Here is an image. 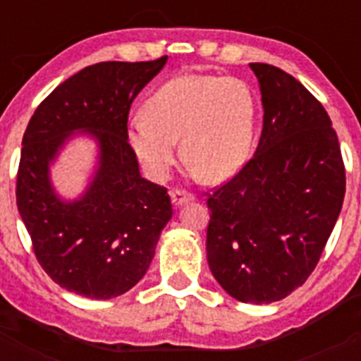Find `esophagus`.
Listing matches in <instances>:
<instances>
[{"instance_id": "esophagus-1", "label": "esophagus", "mask_w": 361, "mask_h": 361, "mask_svg": "<svg viewBox=\"0 0 361 361\" xmlns=\"http://www.w3.org/2000/svg\"><path fill=\"white\" fill-rule=\"evenodd\" d=\"M190 200H193V195H190V193H186V191L183 190L171 191V202H173L175 206H184V204H188Z\"/></svg>"}]
</instances>
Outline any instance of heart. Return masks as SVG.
<instances>
[{
  "mask_svg": "<svg viewBox=\"0 0 361 361\" xmlns=\"http://www.w3.org/2000/svg\"><path fill=\"white\" fill-rule=\"evenodd\" d=\"M257 99L237 78L184 73L166 81L145 103V116L128 124V141L149 175L164 180L177 161L208 183L242 170L253 149Z\"/></svg>",
  "mask_w": 361,
  "mask_h": 361,
  "instance_id": "obj_1",
  "label": "heart"
}]
</instances>
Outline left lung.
Instances as JSON below:
<instances>
[{
    "label": "left lung",
    "instance_id": "left-lung-1",
    "mask_svg": "<svg viewBox=\"0 0 361 361\" xmlns=\"http://www.w3.org/2000/svg\"><path fill=\"white\" fill-rule=\"evenodd\" d=\"M262 94L255 155L208 195V264L244 304L286 298L309 279L342 212L345 166L325 108L288 72L251 63Z\"/></svg>",
    "mask_w": 361,
    "mask_h": 361
}]
</instances>
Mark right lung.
<instances>
[{
    "label": "right lung",
    "instance_id": "right-lung-1",
    "mask_svg": "<svg viewBox=\"0 0 361 361\" xmlns=\"http://www.w3.org/2000/svg\"><path fill=\"white\" fill-rule=\"evenodd\" d=\"M166 61L86 66L44 99L25 130L16 202L37 262L66 291L95 300L130 291L171 219L168 190L141 177L128 142L133 99ZM75 131L98 141L99 164L82 199L65 203L49 183V162Z\"/></svg>",
    "mask_w": 361,
    "mask_h": 361
}]
</instances>
